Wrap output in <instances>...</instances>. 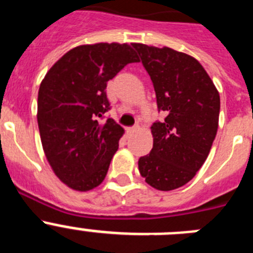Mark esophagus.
Masks as SVG:
<instances>
[{"label":"esophagus","instance_id":"34e87169","mask_svg":"<svg viewBox=\"0 0 253 253\" xmlns=\"http://www.w3.org/2000/svg\"><path fill=\"white\" fill-rule=\"evenodd\" d=\"M138 129H139V125L135 124L134 126H131V128H128V133H133V131L138 130Z\"/></svg>","mask_w":253,"mask_h":253}]
</instances>
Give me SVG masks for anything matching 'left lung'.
Segmentation results:
<instances>
[{"instance_id":"left-lung-1","label":"left lung","mask_w":253,"mask_h":253,"mask_svg":"<svg viewBox=\"0 0 253 253\" xmlns=\"http://www.w3.org/2000/svg\"><path fill=\"white\" fill-rule=\"evenodd\" d=\"M152 80L162 122L152 125L153 148L138 161L147 184L169 191L204 165L218 130L220 99L195 58L171 48L131 44Z\"/></svg>"}]
</instances>
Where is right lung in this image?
<instances>
[{"label": "right lung", "instance_id": "right-lung-1", "mask_svg": "<svg viewBox=\"0 0 253 253\" xmlns=\"http://www.w3.org/2000/svg\"><path fill=\"white\" fill-rule=\"evenodd\" d=\"M139 62L128 44L73 48L49 69L38 93V125L46 160L72 189L104 181L124 129L111 118L106 86L129 63Z\"/></svg>", "mask_w": 253, "mask_h": 253}]
</instances>
